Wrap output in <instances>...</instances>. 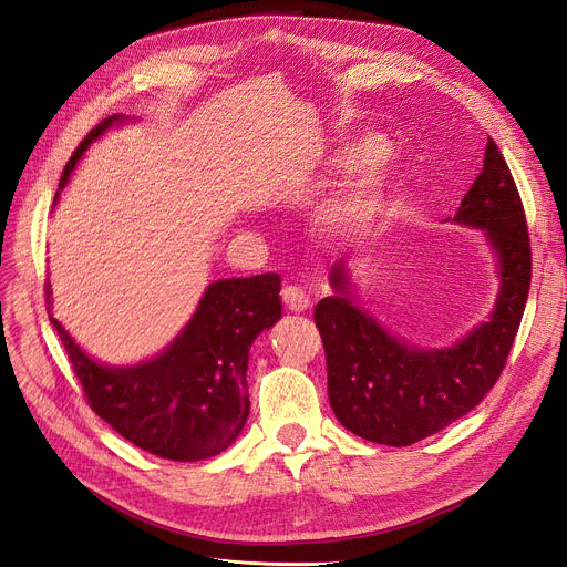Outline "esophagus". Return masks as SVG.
Wrapping results in <instances>:
<instances>
[{
	"instance_id": "34e87169",
	"label": "esophagus",
	"mask_w": 567,
	"mask_h": 567,
	"mask_svg": "<svg viewBox=\"0 0 567 567\" xmlns=\"http://www.w3.org/2000/svg\"><path fill=\"white\" fill-rule=\"evenodd\" d=\"M280 296H282V303H285V308L289 312H306V310L312 308L310 296L303 289H299V287L287 285V287H282Z\"/></svg>"
}]
</instances>
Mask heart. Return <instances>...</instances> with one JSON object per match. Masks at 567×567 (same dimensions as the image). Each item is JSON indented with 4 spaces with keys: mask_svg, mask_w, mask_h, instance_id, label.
Listing matches in <instances>:
<instances>
[{
    "mask_svg": "<svg viewBox=\"0 0 567 567\" xmlns=\"http://www.w3.org/2000/svg\"><path fill=\"white\" fill-rule=\"evenodd\" d=\"M383 152L379 135H361L329 158L333 172L347 182L326 195L312 214L315 227L347 244H363L389 229L402 197L400 163Z\"/></svg>",
    "mask_w": 567,
    "mask_h": 567,
    "instance_id": "heart-1",
    "label": "heart"
}]
</instances>
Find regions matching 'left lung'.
<instances>
[{"label": "left lung", "mask_w": 567, "mask_h": 567, "mask_svg": "<svg viewBox=\"0 0 567 567\" xmlns=\"http://www.w3.org/2000/svg\"><path fill=\"white\" fill-rule=\"evenodd\" d=\"M455 225L481 229L496 261L498 293L487 321L451 347L411 344L363 310L347 264L329 274L333 296L315 308L336 419L355 436L402 449L449 427L496 383L515 342L530 287L524 206L494 140ZM445 220V223H449Z\"/></svg>", "instance_id": "obj_1"}]
</instances>
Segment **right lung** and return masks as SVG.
<instances>
[{
	"label": "right lung",
	"mask_w": 567,
	"mask_h": 567,
	"mask_svg": "<svg viewBox=\"0 0 567 567\" xmlns=\"http://www.w3.org/2000/svg\"><path fill=\"white\" fill-rule=\"evenodd\" d=\"M126 122L128 116L114 114L80 142L59 190L66 188L89 144ZM45 303L86 402L137 449L174 462L220 455L244 432L250 413L246 379L250 347L282 317L278 274L216 280L204 289L188 323L158 355L135 365H105L54 319L50 282H45Z\"/></svg>",
	"instance_id": "add662e5"
}]
</instances>
